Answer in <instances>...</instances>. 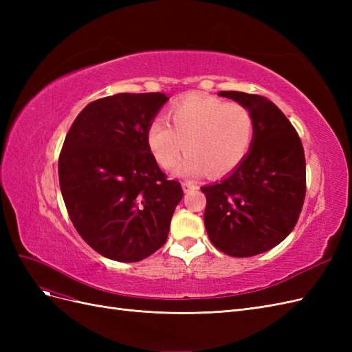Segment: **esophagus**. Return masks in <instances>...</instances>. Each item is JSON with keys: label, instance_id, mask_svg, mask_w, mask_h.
Masks as SVG:
<instances>
[{"label": "esophagus", "instance_id": "obj_1", "mask_svg": "<svg viewBox=\"0 0 352 352\" xmlns=\"http://www.w3.org/2000/svg\"><path fill=\"white\" fill-rule=\"evenodd\" d=\"M182 188H184L185 192H189V190L197 189V188H198V185H197L195 182H189V180H185V182L182 184Z\"/></svg>", "mask_w": 352, "mask_h": 352}]
</instances>
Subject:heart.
I'll return each instance as SVG.
<instances>
[{"label":"heart","instance_id":"1","mask_svg":"<svg viewBox=\"0 0 352 352\" xmlns=\"http://www.w3.org/2000/svg\"><path fill=\"white\" fill-rule=\"evenodd\" d=\"M166 122L154 119L145 140L155 163L170 170L185 150L177 175L195 176L208 170L211 176L232 173L251 150L254 116L243 104L190 94L166 110Z\"/></svg>","mask_w":352,"mask_h":352}]
</instances>
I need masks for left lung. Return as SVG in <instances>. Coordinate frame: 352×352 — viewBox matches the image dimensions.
<instances>
[{
	"mask_svg": "<svg viewBox=\"0 0 352 352\" xmlns=\"http://www.w3.org/2000/svg\"><path fill=\"white\" fill-rule=\"evenodd\" d=\"M248 107L255 133L251 150L230 175L202 186L211 243L232 257H252L279 245L295 228L305 198L302 142L286 116L265 97L221 91Z\"/></svg>",
	"mask_w": 352,
	"mask_h": 352,
	"instance_id": "1",
	"label": "left lung"
}]
</instances>
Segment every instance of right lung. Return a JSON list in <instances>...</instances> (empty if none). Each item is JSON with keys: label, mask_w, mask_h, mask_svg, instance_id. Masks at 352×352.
I'll return each mask as SVG.
<instances>
[{"label": "right lung", "mask_w": 352, "mask_h": 352, "mask_svg": "<svg viewBox=\"0 0 352 352\" xmlns=\"http://www.w3.org/2000/svg\"><path fill=\"white\" fill-rule=\"evenodd\" d=\"M166 94H116L74 119L58 158L63 199L74 229L110 260L135 263L166 243L184 197L146 146L145 132Z\"/></svg>", "instance_id": "1"}]
</instances>
